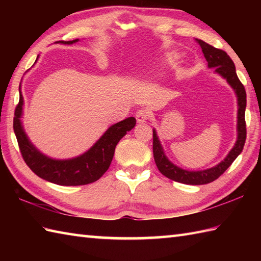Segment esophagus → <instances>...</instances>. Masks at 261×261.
<instances>
[{
  "mask_svg": "<svg viewBox=\"0 0 261 261\" xmlns=\"http://www.w3.org/2000/svg\"><path fill=\"white\" fill-rule=\"evenodd\" d=\"M149 116H150V113H149V111L147 109H140L136 112V119L139 123L146 122L149 119Z\"/></svg>",
  "mask_w": 261,
  "mask_h": 261,
  "instance_id": "obj_1",
  "label": "esophagus"
}]
</instances>
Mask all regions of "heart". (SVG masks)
<instances>
[{
    "mask_svg": "<svg viewBox=\"0 0 261 261\" xmlns=\"http://www.w3.org/2000/svg\"><path fill=\"white\" fill-rule=\"evenodd\" d=\"M170 59H171V57H170Z\"/></svg>",
    "mask_w": 261,
    "mask_h": 261,
    "instance_id": "1",
    "label": "heart"
}]
</instances>
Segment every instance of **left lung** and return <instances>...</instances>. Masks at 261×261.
I'll use <instances>...</instances> for the list:
<instances>
[{
    "mask_svg": "<svg viewBox=\"0 0 261 261\" xmlns=\"http://www.w3.org/2000/svg\"><path fill=\"white\" fill-rule=\"evenodd\" d=\"M195 41L198 43L199 47L202 48V51L204 54L205 59H206L208 67L214 68L216 73L224 77L231 85V87L236 91L238 97V105H239V110H238V140L234 147L232 148V150L229 152L228 156L225 157L223 162H221L213 168L199 171L184 170L171 164L169 160L166 158L162 145H160L156 131L154 130H152V151L154 162H156L159 171L164 176L167 177V178L187 185H204L218 179L219 177L230 167L232 163L236 160V158L242 152V149L245 147L247 138V127L245 119L247 94L245 86H243L240 80L238 79L234 63L232 62L229 55L224 50H222V49L215 48L208 45V43L204 42L203 40H199V39H195Z\"/></svg>",
    "mask_w": 261,
    "mask_h": 261,
    "instance_id": "8db88e82",
    "label": "left lung"
}]
</instances>
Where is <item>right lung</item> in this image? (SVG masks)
Returning <instances> with one entry per match:
<instances>
[{"label":"right lung","mask_w":261,"mask_h":261,"mask_svg":"<svg viewBox=\"0 0 261 261\" xmlns=\"http://www.w3.org/2000/svg\"><path fill=\"white\" fill-rule=\"evenodd\" d=\"M76 41H79V39L59 42L70 45ZM22 105H23V97L20 92L19 103L14 111L13 130L18 140L21 156L28 167L37 176L62 186L86 185L101 178L110 167L118 142L127 131L134 129L136 125V119L134 116H130L110 126L101 139L82 156L69 160H55L39 152L27 138L20 121Z\"/></svg>","instance_id":"1"}]
</instances>
